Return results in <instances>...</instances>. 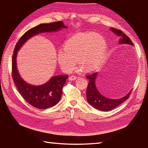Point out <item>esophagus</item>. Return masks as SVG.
<instances>
[{
  "label": "esophagus",
  "instance_id": "34e87169",
  "mask_svg": "<svg viewBox=\"0 0 148 148\" xmlns=\"http://www.w3.org/2000/svg\"><path fill=\"white\" fill-rule=\"evenodd\" d=\"M77 79V77L75 76V75H71L69 77V79L70 81H74Z\"/></svg>",
  "mask_w": 148,
  "mask_h": 148
}]
</instances>
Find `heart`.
I'll list each match as a JSON object with an SVG mask.
<instances>
[{
  "mask_svg": "<svg viewBox=\"0 0 148 148\" xmlns=\"http://www.w3.org/2000/svg\"><path fill=\"white\" fill-rule=\"evenodd\" d=\"M106 53V42L99 34L79 33L70 38L64 49L58 50L57 60L66 72L74 70L77 61L86 71L97 69L101 66Z\"/></svg>",
  "mask_w": 148,
  "mask_h": 148,
  "instance_id": "obj_1",
  "label": "heart"
}]
</instances>
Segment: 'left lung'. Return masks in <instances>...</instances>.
Wrapping results in <instances>:
<instances>
[{
  "label": "left lung",
  "instance_id": "1",
  "mask_svg": "<svg viewBox=\"0 0 148 148\" xmlns=\"http://www.w3.org/2000/svg\"><path fill=\"white\" fill-rule=\"evenodd\" d=\"M110 29L113 33L119 37V44L130 45L134 46L132 41L121 30L116 29L113 27H110ZM98 75V73H95L86 75V77L89 79V83L86 91V98L89 104L91 105L92 107L101 111H110L114 109L116 106H118L128 99L132 91H130L129 93L127 94L124 97L118 99H110L102 95L97 90L95 84Z\"/></svg>",
  "mask_w": 148,
  "mask_h": 148
}]
</instances>
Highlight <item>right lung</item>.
<instances>
[{
    "mask_svg": "<svg viewBox=\"0 0 148 148\" xmlns=\"http://www.w3.org/2000/svg\"><path fill=\"white\" fill-rule=\"evenodd\" d=\"M67 27L62 21L40 24L26 32L16 45L12 59L13 80L23 98L34 107L45 109L58 103L61 98L62 88L68 75H54L46 83L38 86L29 84L21 77L18 71L16 63L18 51L27 40L34 36L42 33L58 32Z\"/></svg>",
    "mask_w": 148,
    "mask_h": 148,
    "instance_id": "1",
    "label": "right lung"
}]
</instances>
